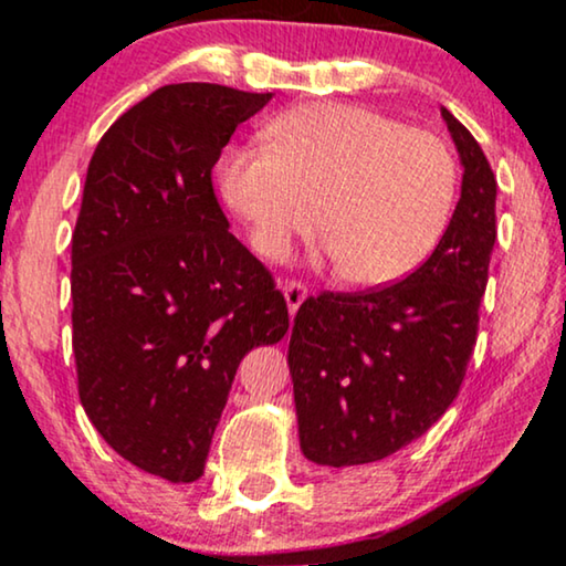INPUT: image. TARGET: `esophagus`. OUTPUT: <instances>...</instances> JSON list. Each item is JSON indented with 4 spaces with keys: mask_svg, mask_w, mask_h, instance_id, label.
<instances>
[{
    "mask_svg": "<svg viewBox=\"0 0 566 566\" xmlns=\"http://www.w3.org/2000/svg\"><path fill=\"white\" fill-rule=\"evenodd\" d=\"M283 296H285V304H289V314H291V316H296L298 306L304 304L306 296H308V291H306L304 285H301V283H296V281H289V283L283 285Z\"/></svg>",
    "mask_w": 566,
    "mask_h": 566,
    "instance_id": "1",
    "label": "esophagus"
}]
</instances>
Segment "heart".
Instances as JSON below:
<instances>
[{
  "label": "heart",
  "mask_w": 566,
  "mask_h": 566,
  "mask_svg": "<svg viewBox=\"0 0 566 566\" xmlns=\"http://www.w3.org/2000/svg\"><path fill=\"white\" fill-rule=\"evenodd\" d=\"M270 149L239 146L216 169L221 200L252 250L281 260L316 223L345 277L405 281L436 252L451 221L455 161L428 130L368 107L306 103L265 128Z\"/></svg>",
  "instance_id": "1"
}]
</instances>
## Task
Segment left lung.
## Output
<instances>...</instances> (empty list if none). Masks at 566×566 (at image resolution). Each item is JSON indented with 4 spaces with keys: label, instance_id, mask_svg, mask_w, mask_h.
I'll return each instance as SVG.
<instances>
[{
    "label": "left lung",
    "instance_id": "left-lung-1",
    "mask_svg": "<svg viewBox=\"0 0 566 566\" xmlns=\"http://www.w3.org/2000/svg\"><path fill=\"white\" fill-rule=\"evenodd\" d=\"M463 177L443 239L405 281L301 304L289 343L301 451L319 467L381 461L451 407L476 343L497 239V180L467 126L440 107Z\"/></svg>",
    "mask_w": 566,
    "mask_h": 566
}]
</instances>
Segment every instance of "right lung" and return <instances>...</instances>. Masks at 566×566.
Returning a JSON list of instances; mask_svg holds the SVG:
<instances>
[{"label": "right lung", "mask_w": 566, "mask_h": 566, "mask_svg": "<svg viewBox=\"0 0 566 566\" xmlns=\"http://www.w3.org/2000/svg\"><path fill=\"white\" fill-rule=\"evenodd\" d=\"M273 92L167 84L99 138L72 237L80 399L115 453L172 484L203 476L239 363L289 306L229 234L211 169Z\"/></svg>", "instance_id": "add662e5"}]
</instances>
